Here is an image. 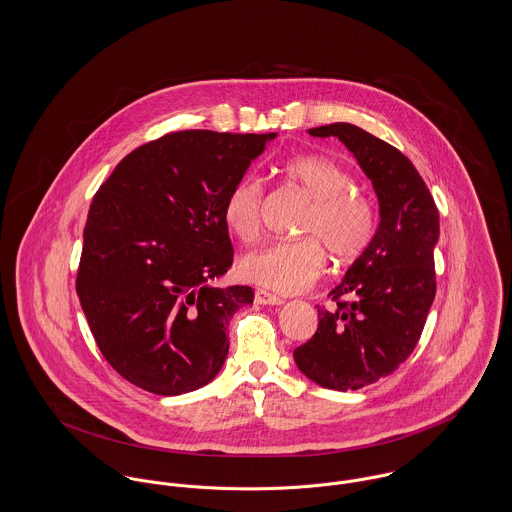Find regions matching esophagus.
Segmentation results:
<instances>
[{"instance_id": "esophagus-1", "label": "esophagus", "mask_w": 512, "mask_h": 512, "mask_svg": "<svg viewBox=\"0 0 512 512\" xmlns=\"http://www.w3.org/2000/svg\"><path fill=\"white\" fill-rule=\"evenodd\" d=\"M255 301L257 303H263V305H282L284 300L276 294H271L267 290H255Z\"/></svg>"}]
</instances>
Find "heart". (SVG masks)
I'll return each instance as SVG.
<instances>
[{"instance_id": "b5f03b06", "label": "heart", "mask_w": 512, "mask_h": 512, "mask_svg": "<svg viewBox=\"0 0 512 512\" xmlns=\"http://www.w3.org/2000/svg\"><path fill=\"white\" fill-rule=\"evenodd\" d=\"M284 180L311 201L300 224L301 240L276 241L249 253L243 274L265 288L284 294L307 290L327 267V253L340 265L352 263L367 249L375 232L371 201L356 189L352 174L323 154H303L282 162ZM263 185L243 176L230 185L222 216L228 230L251 243L261 234Z\"/></svg>"}]
</instances>
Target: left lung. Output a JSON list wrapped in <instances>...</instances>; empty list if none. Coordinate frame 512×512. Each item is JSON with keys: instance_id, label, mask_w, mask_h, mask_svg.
<instances>
[{"instance_id": "8db88e82", "label": "left lung", "mask_w": 512, "mask_h": 512, "mask_svg": "<svg viewBox=\"0 0 512 512\" xmlns=\"http://www.w3.org/2000/svg\"><path fill=\"white\" fill-rule=\"evenodd\" d=\"M338 137L356 156L379 199V228L332 290V309L317 305V332L294 350L311 381L356 391L391 375L420 340L437 278L433 249L439 211L416 166L398 149L352 123L309 129Z\"/></svg>"}]
</instances>
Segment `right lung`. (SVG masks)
Wrapping results in <instances>:
<instances>
[{
    "mask_svg": "<svg viewBox=\"0 0 512 512\" xmlns=\"http://www.w3.org/2000/svg\"><path fill=\"white\" fill-rule=\"evenodd\" d=\"M276 133L174 131L129 152L92 197L77 296L106 361L145 391L211 383L249 286L216 288L234 249L226 191Z\"/></svg>",
    "mask_w": 512,
    "mask_h": 512,
    "instance_id": "obj_1",
    "label": "right lung"
}]
</instances>
